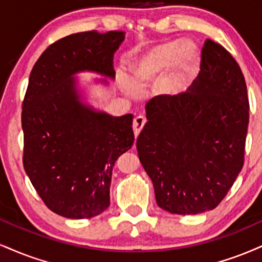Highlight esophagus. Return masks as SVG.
I'll list each match as a JSON object with an SVG mask.
<instances>
[{
    "mask_svg": "<svg viewBox=\"0 0 262 262\" xmlns=\"http://www.w3.org/2000/svg\"><path fill=\"white\" fill-rule=\"evenodd\" d=\"M145 123H146V118H145L144 116H138V117L134 118L133 130H134L135 139H137V137H138V135H139V133L141 132V129L144 128Z\"/></svg>",
    "mask_w": 262,
    "mask_h": 262,
    "instance_id": "34e87169",
    "label": "esophagus"
}]
</instances>
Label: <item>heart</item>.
<instances>
[{
	"label": "heart",
	"mask_w": 262,
	"mask_h": 262,
	"mask_svg": "<svg viewBox=\"0 0 262 262\" xmlns=\"http://www.w3.org/2000/svg\"><path fill=\"white\" fill-rule=\"evenodd\" d=\"M200 57V49L194 40L162 41L138 55L130 63L132 78L119 74L118 84L132 97L140 96L141 90L156 85L161 97L178 99L190 86Z\"/></svg>",
	"instance_id": "b5f03b06"
}]
</instances>
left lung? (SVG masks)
I'll return each mask as SVG.
<instances>
[{
  "instance_id": "8db88e82",
  "label": "left lung",
  "mask_w": 262,
  "mask_h": 262,
  "mask_svg": "<svg viewBox=\"0 0 262 262\" xmlns=\"http://www.w3.org/2000/svg\"><path fill=\"white\" fill-rule=\"evenodd\" d=\"M145 110L137 149L157 205L176 215L215 209L244 163L249 101L238 63L206 40L188 93L174 100L156 96Z\"/></svg>"
}]
</instances>
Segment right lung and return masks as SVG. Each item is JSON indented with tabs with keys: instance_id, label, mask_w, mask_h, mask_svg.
Masks as SVG:
<instances>
[{
	"instance_id": "obj_1",
	"label": "right lung",
	"mask_w": 262,
	"mask_h": 262,
	"mask_svg": "<svg viewBox=\"0 0 262 262\" xmlns=\"http://www.w3.org/2000/svg\"><path fill=\"white\" fill-rule=\"evenodd\" d=\"M124 37L117 30L72 34L47 47L30 73L21 112L24 169L46 206L67 219H90L110 206L113 166L134 144L133 115L95 108L77 78L96 73L103 78L91 84L108 86Z\"/></svg>"
}]
</instances>
